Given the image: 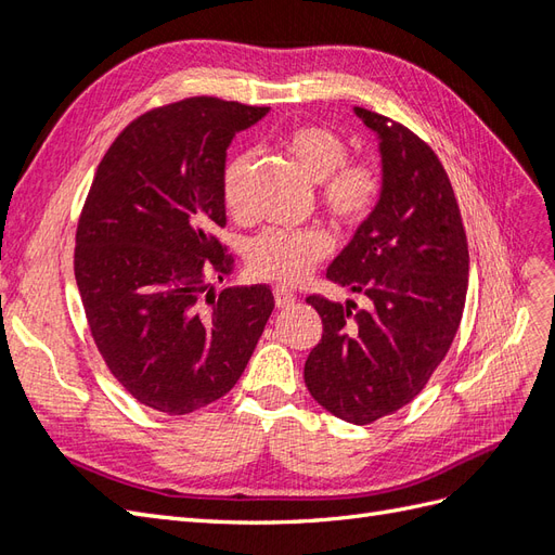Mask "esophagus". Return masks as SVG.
I'll return each mask as SVG.
<instances>
[{
	"instance_id": "34e87169",
	"label": "esophagus",
	"mask_w": 555,
	"mask_h": 555,
	"mask_svg": "<svg viewBox=\"0 0 555 555\" xmlns=\"http://www.w3.org/2000/svg\"><path fill=\"white\" fill-rule=\"evenodd\" d=\"M274 300H276V307H291L298 298H295L293 291L283 288V286H276L274 288Z\"/></svg>"
}]
</instances>
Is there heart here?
I'll use <instances>...</instances> for the list:
<instances>
[{
  "mask_svg": "<svg viewBox=\"0 0 555 555\" xmlns=\"http://www.w3.org/2000/svg\"><path fill=\"white\" fill-rule=\"evenodd\" d=\"M283 151L319 189V203L336 222L359 224L376 210L383 177L376 165L347 160L345 141L321 125H298L281 139ZM250 153L229 158L222 177V196L231 215L246 217V179ZM331 250V238L321 229H272L253 241L248 250L250 272L267 281L298 283Z\"/></svg>",
  "mask_w": 555,
  "mask_h": 555,
  "instance_id": "obj_1",
  "label": "heart"
}]
</instances>
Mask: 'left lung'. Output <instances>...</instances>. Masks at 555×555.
I'll return each mask as SVG.
<instances>
[{
    "label": "left lung",
    "mask_w": 555,
    "mask_h": 555,
    "mask_svg": "<svg viewBox=\"0 0 555 555\" xmlns=\"http://www.w3.org/2000/svg\"><path fill=\"white\" fill-rule=\"evenodd\" d=\"M354 113L378 134L383 193L326 279L371 307L309 295L324 333L305 383L333 416L366 425L406 406L449 352L466 305L468 241L435 151L380 113Z\"/></svg>",
    "instance_id": "8db88e82"
}]
</instances>
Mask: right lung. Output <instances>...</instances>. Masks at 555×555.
<instances>
[{
	"label": "right lung",
	"instance_id": "obj_1",
	"mask_svg": "<svg viewBox=\"0 0 555 555\" xmlns=\"http://www.w3.org/2000/svg\"><path fill=\"white\" fill-rule=\"evenodd\" d=\"M267 106L193 96L139 115L101 158L75 234V281L108 371L139 404L184 416L224 397L260 340L274 295L208 291L234 257L222 177L236 132Z\"/></svg>",
	"mask_w": 555,
	"mask_h": 555
}]
</instances>
